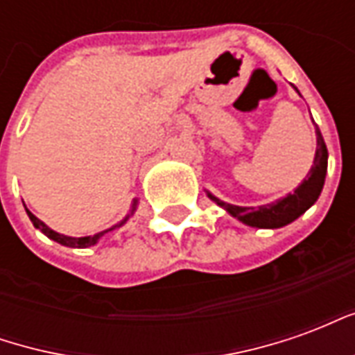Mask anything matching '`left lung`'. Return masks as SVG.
Returning <instances> with one entry per match:
<instances>
[{"mask_svg":"<svg viewBox=\"0 0 355 355\" xmlns=\"http://www.w3.org/2000/svg\"><path fill=\"white\" fill-rule=\"evenodd\" d=\"M315 137H318V150H315V157H313V165L304 182L298 186L297 190L289 196H285L282 200L261 205V207H238V205H230L224 201L216 200L215 196L209 193V198L216 201L220 207H224L232 216L239 218L241 223L249 224V226H257V228H282L285 224L293 223L295 218L304 213L306 209H310L318 201L325 182V173H327V146L323 142L320 129H315Z\"/></svg>","mask_w":355,"mask_h":355,"instance_id":"1","label":"left lung"}]
</instances>
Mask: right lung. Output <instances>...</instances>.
I'll return each mask as SVG.
<instances>
[{"label": "right lung", "instance_id": "obj_1", "mask_svg": "<svg viewBox=\"0 0 355 355\" xmlns=\"http://www.w3.org/2000/svg\"><path fill=\"white\" fill-rule=\"evenodd\" d=\"M26 213H28V216H30V220L34 223V226L37 228V230H42L43 234L47 236V238H51L53 241H57V243H60V245H66V247H91V245H94V243H96V241H98V239H101L102 236L106 234V232H108V230L101 232V234L87 236V238H68V236H62V234H58V232L51 230L49 226H45V224H43L42 220L37 218V216L32 215V213H30L28 209H26ZM125 220H127V218H125ZM125 220H121L119 224H116L114 228H119V226H121ZM114 228H110V230H114Z\"/></svg>", "mask_w": 355, "mask_h": 355}]
</instances>
